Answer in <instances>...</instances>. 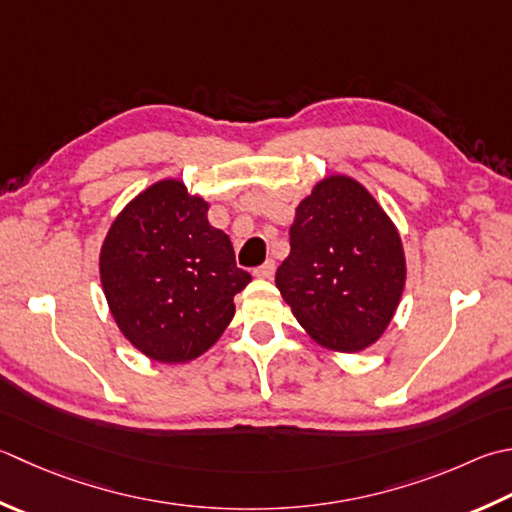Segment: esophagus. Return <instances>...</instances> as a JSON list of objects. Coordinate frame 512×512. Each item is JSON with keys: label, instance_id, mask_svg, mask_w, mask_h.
<instances>
[{"label": "esophagus", "instance_id": "34e87169", "mask_svg": "<svg viewBox=\"0 0 512 512\" xmlns=\"http://www.w3.org/2000/svg\"><path fill=\"white\" fill-rule=\"evenodd\" d=\"M255 275L257 277H262V279H270L275 275V262L273 259H266V262L259 266V268H255Z\"/></svg>", "mask_w": 512, "mask_h": 512}]
</instances>
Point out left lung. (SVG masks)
Returning a JSON list of instances; mask_svg holds the SVG:
<instances>
[{
  "mask_svg": "<svg viewBox=\"0 0 512 512\" xmlns=\"http://www.w3.org/2000/svg\"><path fill=\"white\" fill-rule=\"evenodd\" d=\"M275 284L319 346L359 353L384 335L402 299V237L357 179L330 175L295 208Z\"/></svg>",
  "mask_w": 512,
  "mask_h": 512,
  "instance_id": "1",
  "label": "left lung"
}]
</instances>
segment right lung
Instances as JSON below:
<instances>
[{
    "mask_svg": "<svg viewBox=\"0 0 512 512\" xmlns=\"http://www.w3.org/2000/svg\"><path fill=\"white\" fill-rule=\"evenodd\" d=\"M208 202L179 179L142 190L110 224L99 279L117 328L159 364H186L213 346L250 282L230 237L208 224Z\"/></svg>",
    "mask_w": 512,
    "mask_h": 512,
    "instance_id": "1",
    "label": "right lung"
}]
</instances>
